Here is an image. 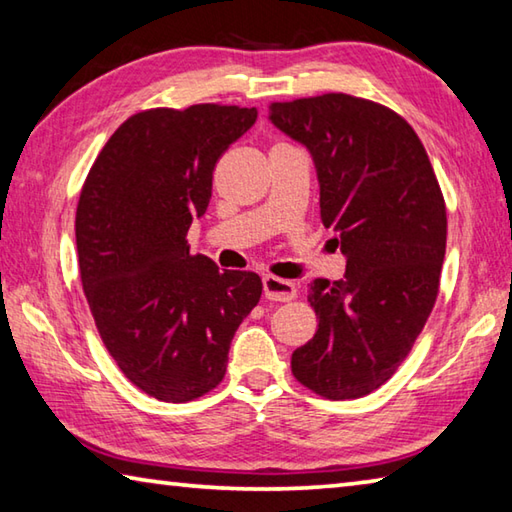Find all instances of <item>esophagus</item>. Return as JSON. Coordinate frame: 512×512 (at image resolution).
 I'll use <instances>...</instances> for the list:
<instances>
[{
  "mask_svg": "<svg viewBox=\"0 0 512 512\" xmlns=\"http://www.w3.org/2000/svg\"><path fill=\"white\" fill-rule=\"evenodd\" d=\"M264 295H266V300L288 302V300H293V297L297 295V288H295L293 282L282 280V277L266 275L264 277Z\"/></svg>",
  "mask_w": 512,
  "mask_h": 512,
  "instance_id": "34e87169",
  "label": "esophagus"
}]
</instances>
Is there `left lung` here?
<instances>
[{
    "instance_id": "obj_1",
    "label": "left lung",
    "mask_w": 512,
    "mask_h": 512,
    "mask_svg": "<svg viewBox=\"0 0 512 512\" xmlns=\"http://www.w3.org/2000/svg\"><path fill=\"white\" fill-rule=\"evenodd\" d=\"M268 120L309 150L322 224L347 257L345 280L311 284L318 331L293 351V376L360 398L394 376L432 313L448 235L439 181L407 120L371 100L273 102Z\"/></svg>"
}]
</instances>
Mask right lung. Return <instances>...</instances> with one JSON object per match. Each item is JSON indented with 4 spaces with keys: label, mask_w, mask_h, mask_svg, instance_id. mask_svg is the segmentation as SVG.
Masks as SVG:
<instances>
[{
    "label": "right lung",
    "mask_w": 512,
    "mask_h": 512,
    "mask_svg": "<svg viewBox=\"0 0 512 512\" xmlns=\"http://www.w3.org/2000/svg\"><path fill=\"white\" fill-rule=\"evenodd\" d=\"M255 107L147 109L120 125L82 185L76 246L82 288L120 371L159 401L215 389L230 342L262 297L250 271L190 255L188 230L212 197L219 156Z\"/></svg>",
    "instance_id": "1"
}]
</instances>
